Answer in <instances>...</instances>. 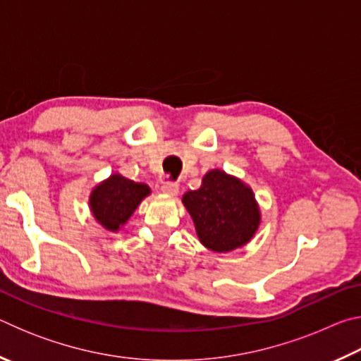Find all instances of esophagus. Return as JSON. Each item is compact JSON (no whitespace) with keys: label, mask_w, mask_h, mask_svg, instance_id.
I'll return each mask as SVG.
<instances>
[{"label":"esophagus","mask_w":361,"mask_h":361,"mask_svg":"<svg viewBox=\"0 0 361 361\" xmlns=\"http://www.w3.org/2000/svg\"><path fill=\"white\" fill-rule=\"evenodd\" d=\"M162 192L167 194V195H176L178 194V185H176L175 181H164L162 183Z\"/></svg>","instance_id":"obj_1"}]
</instances>
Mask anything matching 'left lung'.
Returning <instances> with one entry per match:
<instances>
[{"mask_svg": "<svg viewBox=\"0 0 361 361\" xmlns=\"http://www.w3.org/2000/svg\"><path fill=\"white\" fill-rule=\"evenodd\" d=\"M202 245L223 253L252 239L259 226L253 191L223 170H210L202 186L183 195Z\"/></svg>", "mask_w": 361, "mask_h": 361, "instance_id": "obj_1", "label": "left lung"}]
</instances>
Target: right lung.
<instances>
[{
  "mask_svg": "<svg viewBox=\"0 0 361 361\" xmlns=\"http://www.w3.org/2000/svg\"><path fill=\"white\" fill-rule=\"evenodd\" d=\"M149 192L151 189L145 183H135L116 173L100 183L90 194V210L103 228L119 231Z\"/></svg>",
  "mask_w": 361,
  "mask_h": 361,
  "instance_id": "obj_1",
  "label": "right lung"
}]
</instances>
